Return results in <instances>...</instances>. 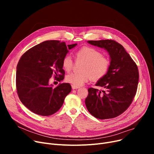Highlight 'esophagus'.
Segmentation results:
<instances>
[{"mask_svg": "<svg viewBox=\"0 0 154 154\" xmlns=\"http://www.w3.org/2000/svg\"><path fill=\"white\" fill-rule=\"evenodd\" d=\"M79 87H76V86H74V85H72V88L73 90L74 89H77V88H79Z\"/></svg>", "mask_w": 154, "mask_h": 154, "instance_id": "obj_1", "label": "esophagus"}]
</instances>
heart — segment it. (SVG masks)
Returning a JSON list of instances; mask_svg holds the SVG:
<instances>
[{
    "label": "heart",
    "mask_w": 154,
    "mask_h": 154,
    "mask_svg": "<svg viewBox=\"0 0 154 154\" xmlns=\"http://www.w3.org/2000/svg\"><path fill=\"white\" fill-rule=\"evenodd\" d=\"M77 61H84L80 70L82 72L71 73L68 74L66 80L67 82L76 87H80L92 79L99 80L107 74L110 67V61L107 57L96 48L84 46L75 52ZM74 62L71 56H65L62 60V67L66 72L71 70Z\"/></svg>",
    "instance_id": "obj_1"
}]
</instances>
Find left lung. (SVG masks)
I'll return each instance as SVG.
<instances>
[{"label": "left lung", "mask_w": 154, "mask_h": 154, "mask_svg": "<svg viewBox=\"0 0 154 154\" xmlns=\"http://www.w3.org/2000/svg\"><path fill=\"white\" fill-rule=\"evenodd\" d=\"M87 42L107 51L110 62L107 74L95 84L105 91L88 88L85 106L90 114L97 119L116 117L127 109L134 98L139 78L138 68L124 47L115 40Z\"/></svg>", "instance_id": "8db88e82"}]
</instances>
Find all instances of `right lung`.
Masks as SVG:
<instances>
[{"instance_id": "1", "label": "right lung", "mask_w": 154, "mask_h": 154, "mask_svg": "<svg viewBox=\"0 0 154 154\" xmlns=\"http://www.w3.org/2000/svg\"><path fill=\"white\" fill-rule=\"evenodd\" d=\"M77 44L66 45L59 40H47L30 48L21 57L16 71V88L22 103L42 116L57 112L72 87L68 83L56 87L49 84L53 75L60 82L65 72L62 60Z\"/></svg>"}]
</instances>
